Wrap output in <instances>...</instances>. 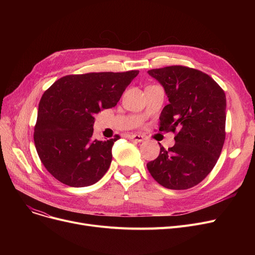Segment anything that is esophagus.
Returning a JSON list of instances; mask_svg holds the SVG:
<instances>
[{"label":"esophagus","mask_w":255,"mask_h":255,"mask_svg":"<svg viewBox=\"0 0 255 255\" xmlns=\"http://www.w3.org/2000/svg\"><path fill=\"white\" fill-rule=\"evenodd\" d=\"M128 138H130L131 140H134L136 142H140L144 139V137L142 135H138V134H129Z\"/></svg>","instance_id":"obj_1"}]
</instances>
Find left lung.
I'll use <instances>...</instances> for the list:
<instances>
[{"label":"left lung","instance_id":"obj_1","mask_svg":"<svg viewBox=\"0 0 255 255\" xmlns=\"http://www.w3.org/2000/svg\"><path fill=\"white\" fill-rule=\"evenodd\" d=\"M148 73L165 90L169 103L159 118V130L176 134L168 150L148 162L151 176L165 188L184 190L202 182L220 156L225 140L226 98L208 74L186 66H168Z\"/></svg>","mask_w":255,"mask_h":255}]
</instances>
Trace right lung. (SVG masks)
Returning <instances> with one entry per match:
<instances>
[{"instance_id":"obj_1","label":"right lung","mask_w":255,"mask_h":255,"mask_svg":"<svg viewBox=\"0 0 255 255\" xmlns=\"http://www.w3.org/2000/svg\"><path fill=\"white\" fill-rule=\"evenodd\" d=\"M138 70L66 75L39 102L34 141L44 167L61 183L86 187L98 182L112 162L114 142L93 137L94 115L112 109Z\"/></svg>"}]
</instances>
